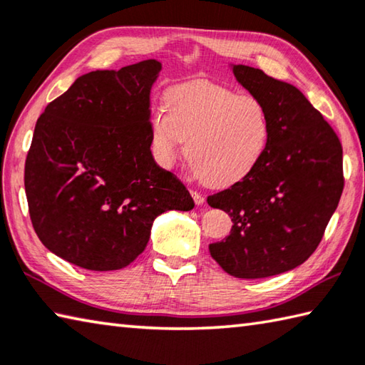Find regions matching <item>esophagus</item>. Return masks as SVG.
I'll return each mask as SVG.
<instances>
[{
    "instance_id": "34e87169",
    "label": "esophagus",
    "mask_w": 365,
    "mask_h": 365,
    "mask_svg": "<svg viewBox=\"0 0 365 365\" xmlns=\"http://www.w3.org/2000/svg\"><path fill=\"white\" fill-rule=\"evenodd\" d=\"M191 196H193V200H195V204H196V205H201V204H204V201H205V197H204L201 193H197V191H191Z\"/></svg>"
}]
</instances>
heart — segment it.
<instances>
[{
  "mask_svg": "<svg viewBox=\"0 0 365 365\" xmlns=\"http://www.w3.org/2000/svg\"><path fill=\"white\" fill-rule=\"evenodd\" d=\"M165 107L150 113V148L155 161L170 169L185 151L195 177L210 187H231L262 161L271 119L260 98L237 94L204 79L165 92Z\"/></svg>",
  "mask_w": 365,
  "mask_h": 365,
  "instance_id": "b5f03b06",
  "label": "heart"
}]
</instances>
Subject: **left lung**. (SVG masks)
<instances>
[{"mask_svg": "<svg viewBox=\"0 0 365 365\" xmlns=\"http://www.w3.org/2000/svg\"><path fill=\"white\" fill-rule=\"evenodd\" d=\"M236 81L264 103L268 148L244 180L207 197L233 222L209 246L228 274L258 279L308 260L324 236L343 191V150L322 115L295 86L247 65H230Z\"/></svg>", "mask_w": 365, "mask_h": 365, "instance_id": "8db88e82", "label": "left lung"}]
</instances>
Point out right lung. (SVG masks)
Returning <instances> with one entry per match:
<instances>
[{
    "instance_id": "right-lung-1",
    "label": "right lung",
    "mask_w": 365,
    "mask_h": 365,
    "mask_svg": "<svg viewBox=\"0 0 365 365\" xmlns=\"http://www.w3.org/2000/svg\"><path fill=\"white\" fill-rule=\"evenodd\" d=\"M161 68L148 58L86 73L38 118L25 161L30 218L44 247L76 267H128L158 215L195 207L150 150V92Z\"/></svg>"
}]
</instances>
